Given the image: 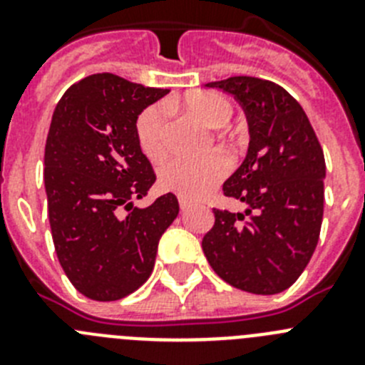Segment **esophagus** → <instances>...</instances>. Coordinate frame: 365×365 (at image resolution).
Here are the masks:
<instances>
[{
  "instance_id": "obj_1",
  "label": "esophagus",
  "mask_w": 365,
  "mask_h": 365,
  "mask_svg": "<svg viewBox=\"0 0 365 365\" xmlns=\"http://www.w3.org/2000/svg\"><path fill=\"white\" fill-rule=\"evenodd\" d=\"M179 206H180V210H188L190 201H188V199H185V197H180L179 199Z\"/></svg>"
}]
</instances>
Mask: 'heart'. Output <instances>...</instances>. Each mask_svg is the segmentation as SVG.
<instances>
[{
  "mask_svg": "<svg viewBox=\"0 0 365 365\" xmlns=\"http://www.w3.org/2000/svg\"><path fill=\"white\" fill-rule=\"evenodd\" d=\"M182 108L212 128H221L230 120L232 104L225 96L212 91L192 93L185 98ZM138 146L151 163H159L166 155V113L160 106L144 109L135 124ZM228 157L221 151L206 155L199 160L172 159L159 170V185L185 199H197L217 185L228 172Z\"/></svg>",
  "mask_w": 365,
  "mask_h": 365,
  "instance_id": "heart-1",
  "label": "heart"
}]
</instances>
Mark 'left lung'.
I'll use <instances>...</instances> for the list:
<instances>
[{
    "label": "left lung",
    "instance_id": "left-lung-1",
    "mask_svg": "<svg viewBox=\"0 0 365 365\" xmlns=\"http://www.w3.org/2000/svg\"><path fill=\"white\" fill-rule=\"evenodd\" d=\"M245 109L250 143L222 193L245 212L215 210L202 252L219 278L252 294H278L305 270L320 237L325 159L302 106L278 83L232 76L206 83Z\"/></svg>",
    "mask_w": 365,
    "mask_h": 365
}]
</instances>
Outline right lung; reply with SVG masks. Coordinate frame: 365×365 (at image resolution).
Here are the masks:
<instances>
[{"label": "right lung", "instance_id": "1", "mask_svg": "<svg viewBox=\"0 0 365 365\" xmlns=\"http://www.w3.org/2000/svg\"><path fill=\"white\" fill-rule=\"evenodd\" d=\"M168 95L117 74L71 86L45 143V192L56 256L74 289L96 302L131 294L150 278L179 202L173 193L138 208L155 182L137 140L138 115Z\"/></svg>", "mask_w": 365, "mask_h": 365}]
</instances>
